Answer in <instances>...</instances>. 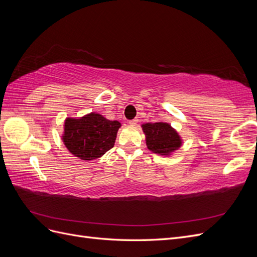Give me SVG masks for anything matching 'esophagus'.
Masks as SVG:
<instances>
[{
  "mask_svg": "<svg viewBox=\"0 0 257 257\" xmlns=\"http://www.w3.org/2000/svg\"><path fill=\"white\" fill-rule=\"evenodd\" d=\"M131 125H136V124L138 123V119H134V120H131L130 122H128Z\"/></svg>",
  "mask_w": 257,
  "mask_h": 257,
  "instance_id": "1",
  "label": "esophagus"
}]
</instances>
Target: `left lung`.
<instances>
[{
  "label": "left lung",
  "instance_id": "8db88e82",
  "mask_svg": "<svg viewBox=\"0 0 257 257\" xmlns=\"http://www.w3.org/2000/svg\"><path fill=\"white\" fill-rule=\"evenodd\" d=\"M148 149L153 153L169 157L182 145L177 131L166 122L145 123L142 125Z\"/></svg>",
  "mask_w": 257,
  "mask_h": 257
}]
</instances>
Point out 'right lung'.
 Listing matches in <instances>:
<instances>
[{"instance_id":"right-lung-1","label":"right lung","mask_w":257,"mask_h":257,"mask_svg":"<svg viewBox=\"0 0 257 257\" xmlns=\"http://www.w3.org/2000/svg\"><path fill=\"white\" fill-rule=\"evenodd\" d=\"M120 126L119 121H110L96 112L79 119L66 118L62 141L75 157L82 161H92L111 149Z\"/></svg>"}]
</instances>
